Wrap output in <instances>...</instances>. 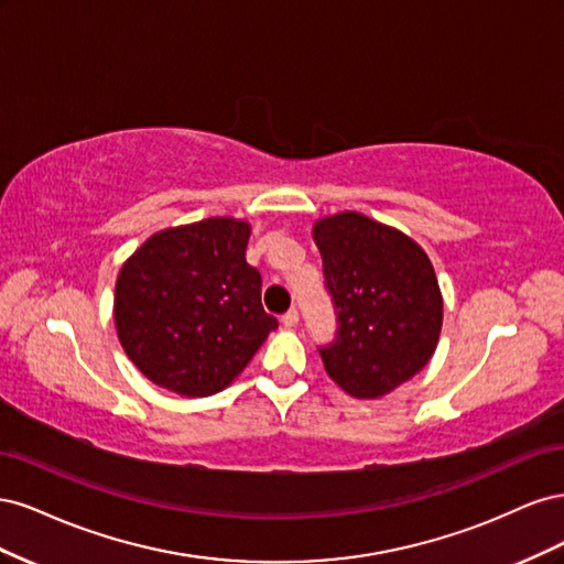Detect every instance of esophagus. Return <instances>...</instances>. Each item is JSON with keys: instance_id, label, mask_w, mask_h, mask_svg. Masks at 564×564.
Returning a JSON list of instances; mask_svg holds the SVG:
<instances>
[{"instance_id": "1", "label": "esophagus", "mask_w": 564, "mask_h": 564, "mask_svg": "<svg viewBox=\"0 0 564 564\" xmlns=\"http://www.w3.org/2000/svg\"><path fill=\"white\" fill-rule=\"evenodd\" d=\"M282 324H284V327H296V324H299V311H296V308L286 311V313L282 315Z\"/></svg>"}]
</instances>
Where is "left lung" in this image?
Masks as SVG:
<instances>
[{"instance_id": "left-lung-1", "label": "left lung", "mask_w": 564, "mask_h": 564, "mask_svg": "<svg viewBox=\"0 0 564 564\" xmlns=\"http://www.w3.org/2000/svg\"><path fill=\"white\" fill-rule=\"evenodd\" d=\"M336 336L319 346L329 377L355 398H381L435 352L442 296L423 249L362 214L322 218L313 230Z\"/></svg>"}]
</instances>
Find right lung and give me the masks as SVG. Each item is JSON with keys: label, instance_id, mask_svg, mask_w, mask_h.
<instances>
[{"label": "right lung", "instance_id": "right-lung-1", "mask_svg": "<svg viewBox=\"0 0 564 564\" xmlns=\"http://www.w3.org/2000/svg\"><path fill=\"white\" fill-rule=\"evenodd\" d=\"M247 242L245 220L207 218L152 235L119 270V344L152 383L183 398L214 395L278 329Z\"/></svg>", "mask_w": 564, "mask_h": 564}]
</instances>
